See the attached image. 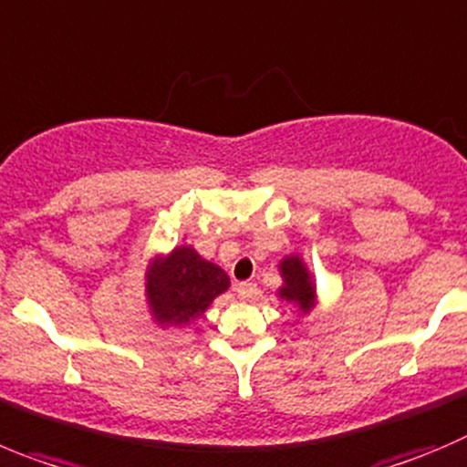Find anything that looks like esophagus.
Returning a JSON list of instances; mask_svg holds the SVG:
<instances>
[{"label": "esophagus", "mask_w": 467, "mask_h": 467, "mask_svg": "<svg viewBox=\"0 0 467 467\" xmlns=\"http://www.w3.org/2000/svg\"><path fill=\"white\" fill-rule=\"evenodd\" d=\"M234 293H237L239 299H255L258 297V285L254 281H242L237 283Z\"/></svg>", "instance_id": "1"}]
</instances>
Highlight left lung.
<instances>
[{"label": "left lung", "instance_id": "left-lung-1", "mask_svg": "<svg viewBox=\"0 0 467 467\" xmlns=\"http://www.w3.org/2000/svg\"><path fill=\"white\" fill-rule=\"evenodd\" d=\"M281 276H283V287L278 290L281 299L295 302L299 306V311L304 313L311 311L313 302H316V285H313L311 274H308L306 267H304L302 258H297V255L283 258Z\"/></svg>", "mask_w": 467, "mask_h": 467}]
</instances>
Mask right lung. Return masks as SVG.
<instances>
[{"label":"right lung","instance_id":"1","mask_svg":"<svg viewBox=\"0 0 467 467\" xmlns=\"http://www.w3.org/2000/svg\"><path fill=\"white\" fill-rule=\"evenodd\" d=\"M228 285L230 278L223 269L200 258L191 246H180L168 258L151 263L147 272V302L161 325L184 327L202 316Z\"/></svg>","mask_w":467,"mask_h":467}]
</instances>
